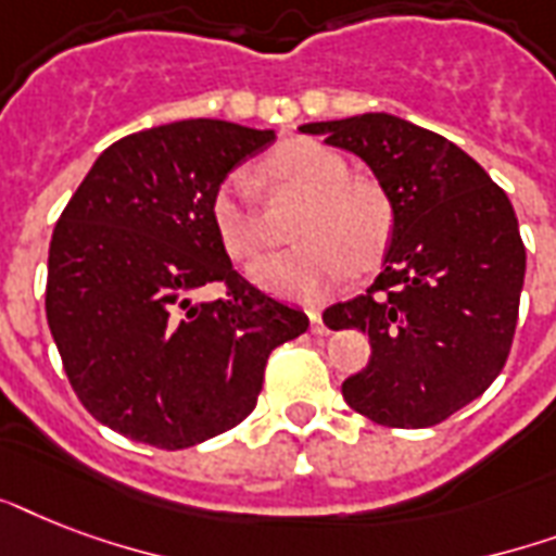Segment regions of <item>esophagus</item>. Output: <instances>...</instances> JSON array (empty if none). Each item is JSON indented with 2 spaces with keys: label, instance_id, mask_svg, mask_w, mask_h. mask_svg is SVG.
I'll return each instance as SVG.
<instances>
[{
  "label": "esophagus",
  "instance_id": "1",
  "mask_svg": "<svg viewBox=\"0 0 556 556\" xmlns=\"http://www.w3.org/2000/svg\"><path fill=\"white\" fill-rule=\"evenodd\" d=\"M308 320H312L314 334H329V329H326V323H323V317L317 308H312V312H308Z\"/></svg>",
  "mask_w": 556,
  "mask_h": 556
}]
</instances>
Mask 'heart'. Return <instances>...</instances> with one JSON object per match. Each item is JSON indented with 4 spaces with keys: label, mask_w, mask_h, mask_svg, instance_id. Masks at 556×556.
Returning a JSON list of instances; mask_svg holds the SVG:
<instances>
[{
    "label": "heart",
    "mask_w": 556,
    "mask_h": 556,
    "mask_svg": "<svg viewBox=\"0 0 556 556\" xmlns=\"http://www.w3.org/2000/svg\"><path fill=\"white\" fill-rule=\"evenodd\" d=\"M262 173L270 187L305 195V204L291 230L300 244L253 262L248 274L256 286L296 303H320L349 268L366 270L380 260L392 233V204L375 181L349 176L338 152L296 138L270 152ZM210 218L233 260H248L265 242L244 173H230L216 187Z\"/></svg>",
    "instance_id": "obj_1"
}]
</instances>
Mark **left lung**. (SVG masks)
Instances as JSON below:
<instances>
[{
	"mask_svg": "<svg viewBox=\"0 0 556 556\" xmlns=\"http://www.w3.org/2000/svg\"><path fill=\"white\" fill-rule=\"evenodd\" d=\"M300 132L355 152L392 204L378 279L323 312L329 329H361L371 343L343 397L383 427L441 424L508 361L526 282L514 204L465 150L404 117L366 112Z\"/></svg>",
	"mask_w": 556,
	"mask_h": 556,
	"instance_id": "obj_1",
	"label": "left lung"
}]
</instances>
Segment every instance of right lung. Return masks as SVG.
<instances>
[{
	"label": "right lung",
	"instance_id": "right-lung-1",
	"mask_svg": "<svg viewBox=\"0 0 556 556\" xmlns=\"http://www.w3.org/2000/svg\"><path fill=\"white\" fill-rule=\"evenodd\" d=\"M277 138L227 121L126 135L91 164L48 248L46 317L74 392L100 424L185 450L244 421L268 355L308 317L233 270L213 192ZM225 281L228 296L191 294Z\"/></svg>",
	"mask_w": 556,
	"mask_h": 556
}]
</instances>
